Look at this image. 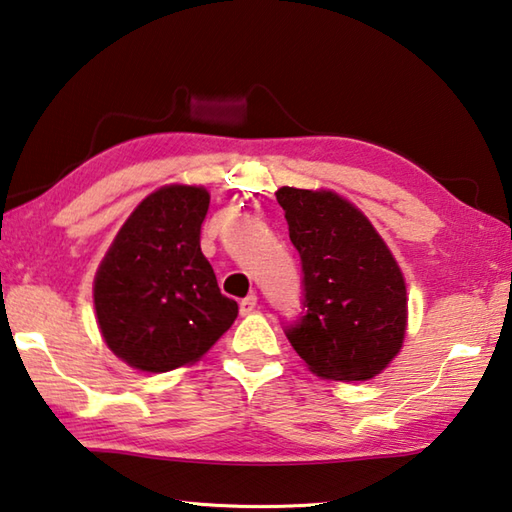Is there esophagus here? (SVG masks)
I'll use <instances>...</instances> for the list:
<instances>
[{"label":"esophagus","mask_w":512,"mask_h":512,"mask_svg":"<svg viewBox=\"0 0 512 512\" xmlns=\"http://www.w3.org/2000/svg\"><path fill=\"white\" fill-rule=\"evenodd\" d=\"M256 303H258V298H256V294H249V296H245L243 301H240V314H252L254 312V307H256Z\"/></svg>","instance_id":"obj_1"}]
</instances>
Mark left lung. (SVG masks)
I'll return each instance as SVG.
<instances>
[{
	"mask_svg": "<svg viewBox=\"0 0 512 512\" xmlns=\"http://www.w3.org/2000/svg\"><path fill=\"white\" fill-rule=\"evenodd\" d=\"M276 200L303 267V316L285 327L289 343L321 379H372L406 336L397 260L370 220L334 191L281 187Z\"/></svg>",
	"mask_w": 512,
	"mask_h": 512,
	"instance_id": "1",
	"label": "left lung"
}]
</instances>
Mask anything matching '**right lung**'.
I'll use <instances>...</instances> for the list:
<instances>
[{
	"mask_svg": "<svg viewBox=\"0 0 512 512\" xmlns=\"http://www.w3.org/2000/svg\"><path fill=\"white\" fill-rule=\"evenodd\" d=\"M209 209L202 187L169 185L144 198L95 274L93 303L106 345L142 372L198 361L238 316L200 252Z\"/></svg>",
	"mask_w": 512,
	"mask_h": 512,
	"instance_id": "obj_1",
	"label": "right lung"
}]
</instances>
